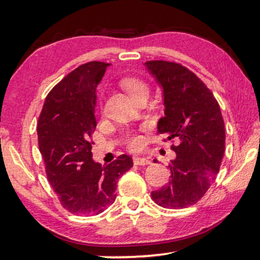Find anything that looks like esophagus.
Returning <instances> with one entry per match:
<instances>
[{"instance_id": "1", "label": "esophagus", "mask_w": 260, "mask_h": 260, "mask_svg": "<svg viewBox=\"0 0 260 260\" xmlns=\"http://www.w3.org/2000/svg\"><path fill=\"white\" fill-rule=\"evenodd\" d=\"M133 161L135 165H148L150 164V160L148 159V158H144V157H139V156H135L133 157Z\"/></svg>"}]
</instances>
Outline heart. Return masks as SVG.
I'll return each instance as SVG.
<instances>
[{"mask_svg": "<svg viewBox=\"0 0 260 260\" xmlns=\"http://www.w3.org/2000/svg\"><path fill=\"white\" fill-rule=\"evenodd\" d=\"M120 86L129 94L132 99L141 94H148V86L138 77H124L120 80ZM127 146L131 149H139L142 146V139L139 135H129L127 139Z\"/></svg>", "mask_w": 260, "mask_h": 260, "instance_id": "1", "label": "heart"}]
</instances>
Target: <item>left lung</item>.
<instances>
[{
  "mask_svg": "<svg viewBox=\"0 0 260 260\" xmlns=\"http://www.w3.org/2000/svg\"><path fill=\"white\" fill-rule=\"evenodd\" d=\"M146 67L164 89L165 117L157 134L178 141L171 147L177 153L169 164L171 180L151 199L162 208L183 209L196 204L217 177L225 153V122L212 91L190 70L167 60H148Z\"/></svg>",
  "mask_w": 260,
  "mask_h": 260,
  "instance_id": "obj_1",
  "label": "left lung"
}]
</instances>
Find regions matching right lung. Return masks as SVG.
<instances>
[{"label": "right lung", "instance_id": "obj_1", "mask_svg": "<svg viewBox=\"0 0 260 260\" xmlns=\"http://www.w3.org/2000/svg\"><path fill=\"white\" fill-rule=\"evenodd\" d=\"M108 63L88 61L47 95L37 131L47 179L61 206L73 214H100L116 200L117 181L133 166L128 155L102 166L93 160L95 89Z\"/></svg>", "mask_w": 260, "mask_h": 260}]
</instances>
